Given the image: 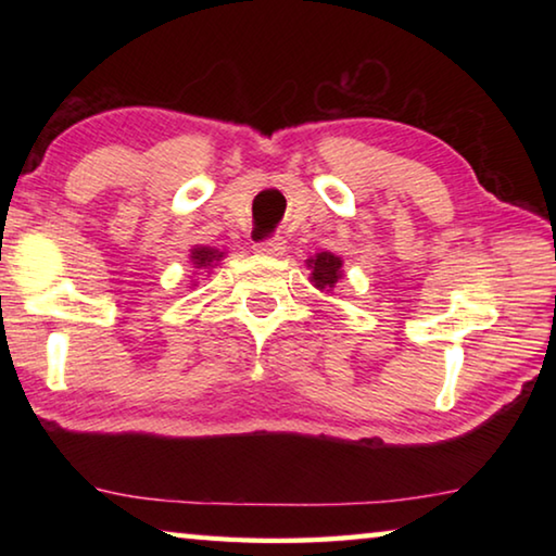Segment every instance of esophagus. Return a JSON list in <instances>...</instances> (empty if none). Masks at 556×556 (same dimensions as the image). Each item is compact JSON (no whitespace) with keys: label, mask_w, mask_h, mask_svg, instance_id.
<instances>
[{"label":"esophagus","mask_w":556,"mask_h":556,"mask_svg":"<svg viewBox=\"0 0 556 556\" xmlns=\"http://www.w3.org/2000/svg\"><path fill=\"white\" fill-rule=\"evenodd\" d=\"M285 250H287V242L281 240V238L255 244L257 255H265V257H279V255H285Z\"/></svg>","instance_id":"esophagus-1"}]
</instances>
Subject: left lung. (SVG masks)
Returning <instances> with one entry per match:
<instances>
[{"label": "left lung", "instance_id": "obj_1", "mask_svg": "<svg viewBox=\"0 0 556 556\" xmlns=\"http://www.w3.org/2000/svg\"><path fill=\"white\" fill-rule=\"evenodd\" d=\"M306 267L312 269V285L318 291L331 294L333 287L343 279V257L333 255V252H316L314 257L306 260Z\"/></svg>", "mask_w": 556, "mask_h": 556}]
</instances>
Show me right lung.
<instances>
[{
    "mask_svg": "<svg viewBox=\"0 0 556 556\" xmlns=\"http://www.w3.org/2000/svg\"><path fill=\"white\" fill-rule=\"evenodd\" d=\"M223 257H225V252L215 250V248H208V244H193L191 255H188L193 269H205V271H211L213 267H218V262ZM193 275H199V271H193ZM193 287H195V281H191V289Z\"/></svg>",
    "mask_w": 556,
    "mask_h": 556,
    "instance_id": "add662e5",
    "label": "right lung"
}]
</instances>
